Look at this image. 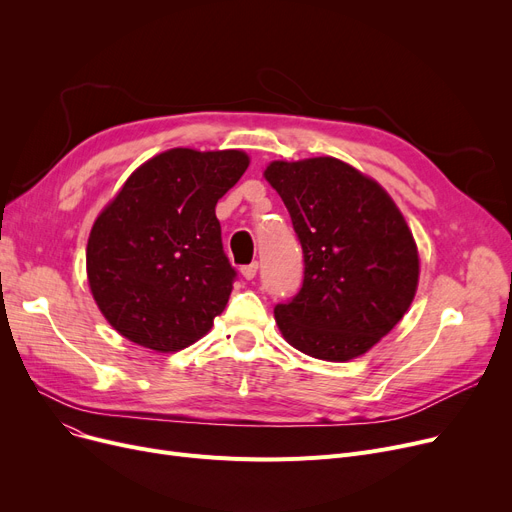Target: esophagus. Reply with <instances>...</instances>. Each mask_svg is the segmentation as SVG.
<instances>
[{
    "label": "esophagus",
    "mask_w": 512,
    "mask_h": 512,
    "mask_svg": "<svg viewBox=\"0 0 512 512\" xmlns=\"http://www.w3.org/2000/svg\"><path fill=\"white\" fill-rule=\"evenodd\" d=\"M257 270H259V263L253 261V263H249L245 267H240V274H242V278H245V280H253L257 276Z\"/></svg>",
    "instance_id": "esophagus-1"
}]
</instances>
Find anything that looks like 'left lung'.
I'll return each instance as SVG.
<instances>
[{"instance_id": "1", "label": "left lung", "mask_w": 512, "mask_h": 512, "mask_svg": "<svg viewBox=\"0 0 512 512\" xmlns=\"http://www.w3.org/2000/svg\"><path fill=\"white\" fill-rule=\"evenodd\" d=\"M299 236L301 290L274 307L301 353L348 361L384 338L413 303L419 255L384 188L336 157L272 161L265 170Z\"/></svg>"}]
</instances>
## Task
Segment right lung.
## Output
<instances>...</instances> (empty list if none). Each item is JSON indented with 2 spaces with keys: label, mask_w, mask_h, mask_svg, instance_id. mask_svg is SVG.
<instances>
[{
  "label": "right lung",
  "mask_w": 512,
  "mask_h": 512,
  "mask_svg": "<svg viewBox=\"0 0 512 512\" xmlns=\"http://www.w3.org/2000/svg\"><path fill=\"white\" fill-rule=\"evenodd\" d=\"M249 168L236 151L170 149L134 170L93 224L87 274L112 328L157 353L205 336L230 299L215 205Z\"/></svg>",
  "instance_id": "obj_1"
}]
</instances>
